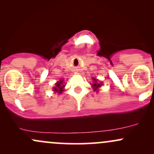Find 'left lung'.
Wrapping results in <instances>:
<instances>
[{"instance_id": "8db88e82", "label": "left lung", "mask_w": 154, "mask_h": 154, "mask_svg": "<svg viewBox=\"0 0 154 154\" xmlns=\"http://www.w3.org/2000/svg\"><path fill=\"white\" fill-rule=\"evenodd\" d=\"M93 80H94V84L92 85V86L93 87V90H94V91H98V88L100 87V84H99V83H98L97 82H98V80L95 79H93Z\"/></svg>"}]
</instances>
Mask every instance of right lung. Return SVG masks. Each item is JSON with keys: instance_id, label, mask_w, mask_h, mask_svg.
Here are the masks:
<instances>
[{"instance_id": "add662e5", "label": "right lung", "mask_w": 154, "mask_h": 154, "mask_svg": "<svg viewBox=\"0 0 154 154\" xmlns=\"http://www.w3.org/2000/svg\"><path fill=\"white\" fill-rule=\"evenodd\" d=\"M63 84V80H60L56 84V87H54V91L58 92L59 93H61L63 92V88H64V85Z\"/></svg>"}]
</instances>
